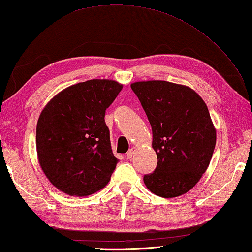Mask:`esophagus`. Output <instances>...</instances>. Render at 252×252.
Instances as JSON below:
<instances>
[{
	"label": "esophagus",
	"mask_w": 252,
	"mask_h": 252,
	"mask_svg": "<svg viewBox=\"0 0 252 252\" xmlns=\"http://www.w3.org/2000/svg\"><path fill=\"white\" fill-rule=\"evenodd\" d=\"M135 147H132V149H130L129 150V152L126 153V158H132V156H133V154H134V152H135Z\"/></svg>",
	"instance_id": "obj_1"
}]
</instances>
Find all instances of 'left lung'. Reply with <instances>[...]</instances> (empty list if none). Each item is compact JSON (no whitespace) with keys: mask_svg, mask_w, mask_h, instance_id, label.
<instances>
[{"mask_svg":"<svg viewBox=\"0 0 252 252\" xmlns=\"http://www.w3.org/2000/svg\"><path fill=\"white\" fill-rule=\"evenodd\" d=\"M152 126L157 167L144 176L146 188L176 198L198 184L208 169L216 129L204 100L192 88L166 81L131 84Z\"/></svg>","mask_w":252,"mask_h":252,"instance_id":"8db88e82","label":"left lung"}]
</instances>
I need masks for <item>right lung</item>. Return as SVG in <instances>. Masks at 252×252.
Listing matches in <instances>:
<instances>
[{
  "label": "right lung",
  "instance_id": "obj_1",
  "mask_svg": "<svg viewBox=\"0 0 252 252\" xmlns=\"http://www.w3.org/2000/svg\"><path fill=\"white\" fill-rule=\"evenodd\" d=\"M122 87L112 80L77 83L58 93L39 116V165L64 193L91 195L109 182L119 159L111 150L105 113Z\"/></svg>",
  "mask_w": 252,
  "mask_h": 252
}]
</instances>
